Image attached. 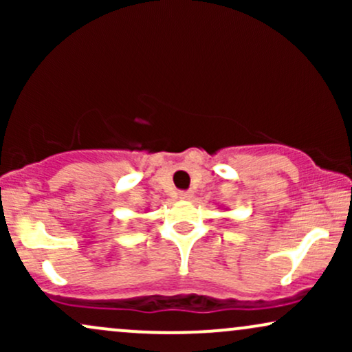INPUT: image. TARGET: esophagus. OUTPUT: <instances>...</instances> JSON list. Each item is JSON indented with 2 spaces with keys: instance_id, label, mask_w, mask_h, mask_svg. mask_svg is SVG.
<instances>
[{
  "instance_id": "1",
  "label": "esophagus",
  "mask_w": 352,
  "mask_h": 352,
  "mask_svg": "<svg viewBox=\"0 0 352 352\" xmlns=\"http://www.w3.org/2000/svg\"><path fill=\"white\" fill-rule=\"evenodd\" d=\"M192 197H193V192H190V190H188V192H180L179 193V199L180 200H190V199H192Z\"/></svg>"
}]
</instances>
